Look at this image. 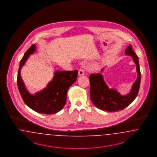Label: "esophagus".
I'll return each mask as SVG.
<instances>
[{
    "label": "esophagus",
    "mask_w": 157,
    "mask_h": 157,
    "mask_svg": "<svg viewBox=\"0 0 157 157\" xmlns=\"http://www.w3.org/2000/svg\"><path fill=\"white\" fill-rule=\"evenodd\" d=\"M78 75L79 76L84 75V70H83V69H82V68H80V69H79Z\"/></svg>",
    "instance_id": "34e87169"
}]
</instances>
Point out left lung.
I'll list each match as a JSON object with an SVG mask.
<instances>
[{"label": "left lung", "instance_id": "obj_1", "mask_svg": "<svg viewBox=\"0 0 157 157\" xmlns=\"http://www.w3.org/2000/svg\"><path fill=\"white\" fill-rule=\"evenodd\" d=\"M125 54L132 57L136 64L138 77L133 84L130 93L125 96L120 94L116 90L109 89L100 73L92 74L89 76L90 82V98L97 108L103 111L114 112L122 110L128 106L138 95L141 82V72L138 57L130 45L126 48ZM104 68L101 71L102 72Z\"/></svg>", "mask_w": 157, "mask_h": 157}]
</instances>
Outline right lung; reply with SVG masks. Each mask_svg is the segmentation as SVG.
<instances>
[{
  "mask_svg": "<svg viewBox=\"0 0 157 157\" xmlns=\"http://www.w3.org/2000/svg\"><path fill=\"white\" fill-rule=\"evenodd\" d=\"M36 51L33 44L25 53L20 61L17 82L21 98L29 107L35 111L45 114H55L63 109L67 98L68 89L77 80L78 71H56L53 80L47 87L32 95L29 93L21 77V68L30 55Z\"/></svg>",
  "mask_w": 157,
  "mask_h": 157,
  "instance_id": "add662e5",
  "label": "right lung"
}]
</instances>
